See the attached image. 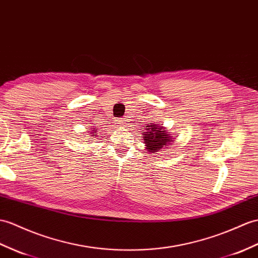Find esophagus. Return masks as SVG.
Masks as SVG:
<instances>
[{"mask_svg": "<svg viewBox=\"0 0 258 258\" xmlns=\"http://www.w3.org/2000/svg\"><path fill=\"white\" fill-rule=\"evenodd\" d=\"M125 118H116V121H115V124H117V125H123V124H125Z\"/></svg>", "mask_w": 258, "mask_h": 258, "instance_id": "obj_1", "label": "esophagus"}]
</instances>
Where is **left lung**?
<instances>
[{"instance_id": "1", "label": "left lung", "mask_w": 258, "mask_h": 258, "mask_svg": "<svg viewBox=\"0 0 258 258\" xmlns=\"http://www.w3.org/2000/svg\"><path fill=\"white\" fill-rule=\"evenodd\" d=\"M142 134L144 135V144L149 153L163 152L167 145H171V142H173V139L165 128L154 123H149Z\"/></svg>"}]
</instances>
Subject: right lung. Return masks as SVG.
Here are the masks:
<instances>
[{"instance_id":"1","label":"right lung","mask_w":258,"mask_h":258,"mask_svg":"<svg viewBox=\"0 0 258 258\" xmlns=\"http://www.w3.org/2000/svg\"><path fill=\"white\" fill-rule=\"evenodd\" d=\"M97 128H93V130H91V132H89V133L90 134H91V136H93V137H95V136H97ZM93 133L94 134L92 135V133Z\"/></svg>"}]
</instances>
